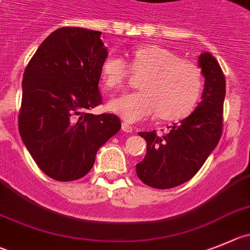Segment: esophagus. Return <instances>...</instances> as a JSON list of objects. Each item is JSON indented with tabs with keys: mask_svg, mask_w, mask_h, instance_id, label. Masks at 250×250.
I'll return each mask as SVG.
<instances>
[{
	"mask_svg": "<svg viewBox=\"0 0 250 250\" xmlns=\"http://www.w3.org/2000/svg\"><path fill=\"white\" fill-rule=\"evenodd\" d=\"M122 130H123V132H125V133H130L133 130V127H132V125H128V123L123 122L122 123Z\"/></svg>",
	"mask_w": 250,
	"mask_h": 250,
	"instance_id": "esophagus-1",
	"label": "esophagus"
}]
</instances>
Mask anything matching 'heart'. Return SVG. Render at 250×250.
<instances>
[{"label": "heart", "mask_w": 250, "mask_h": 250, "mask_svg": "<svg viewBox=\"0 0 250 250\" xmlns=\"http://www.w3.org/2000/svg\"><path fill=\"white\" fill-rule=\"evenodd\" d=\"M129 69L143 75L141 91L111 100L107 108L127 122H138L155 114L164 121H179L195 109L202 92V72L195 62L159 45H144L130 53L129 66L118 55L109 54L101 64V80L109 91L120 90Z\"/></svg>", "instance_id": "obj_1"}]
</instances>
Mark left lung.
<instances>
[{"label": "left lung", "instance_id": "1", "mask_svg": "<svg viewBox=\"0 0 250 250\" xmlns=\"http://www.w3.org/2000/svg\"><path fill=\"white\" fill-rule=\"evenodd\" d=\"M199 66L205 87L195 111L163 136L155 130L139 133L146 141V154L136 165L137 175L150 188H171L193 178L222 136L225 75L209 53L200 55Z\"/></svg>", "mask_w": 250, "mask_h": 250}]
</instances>
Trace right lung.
<instances>
[{
	"label": "right lung",
	"mask_w": 250,
	"mask_h": 250,
	"mask_svg": "<svg viewBox=\"0 0 250 250\" xmlns=\"http://www.w3.org/2000/svg\"><path fill=\"white\" fill-rule=\"evenodd\" d=\"M101 34L59 28L24 70L18 129L34 162L54 180L85 176L97 150L121 129L116 114L87 112L102 102L100 69L108 53Z\"/></svg>",
	"instance_id": "obj_1"
}]
</instances>
